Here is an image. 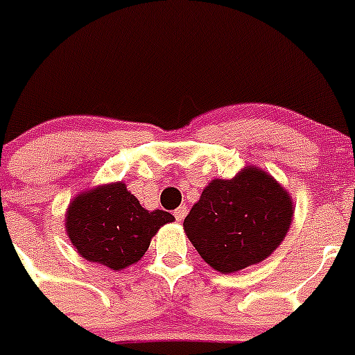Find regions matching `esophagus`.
I'll return each instance as SVG.
<instances>
[{
    "label": "esophagus",
    "instance_id": "34e87169",
    "mask_svg": "<svg viewBox=\"0 0 355 355\" xmlns=\"http://www.w3.org/2000/svg\"><path fill=\"white\" fill-rule=\"evenodd\" d=\"M174 216H175V220L181 222L184 216H187V208H184V206H180L178 209H174Z\"/></svg>",
    "mask_w": 355,
    "mask_h": 355
}]
</instances>
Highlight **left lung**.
I'll use <instances>...</instances> for the list:
<instances>
[{
    "mask_svg": "<svg viewBox=\"0 0 355 355\" xmlns=\"http://www.w3.org/2000/svg\"><path fill=\"white\" fill-rule=\"evenodd\" d=\"M293 216L290 193L272 175L247 167L202 190L183 225L200 258L222 274L263 261L284 240Z\"/></svg>",
    "mask_w": 355,
    "mask_h": 355,
    "instance_id": "obj_1",
    "label": "left lung"
}]
</instances>
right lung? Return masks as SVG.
<instances>
[{
    "label": "right lung",
    "instance_id": "add662e5",
    "mask_svg": "<svg viewBox=\"0 0 355 355\" xmlns=\"http://www.w3.org/2000/svg\"><path fill=\"white\" fill-rule=\"evenodd\" d=\"M172 220L163 209L147 211L126 184L115 183L72 200L65 227L81 258L121 270L139 261L156 231Z\"/></svg>",
    "mask_w": 355,
    "mask_h": 355
}]
</instances>
